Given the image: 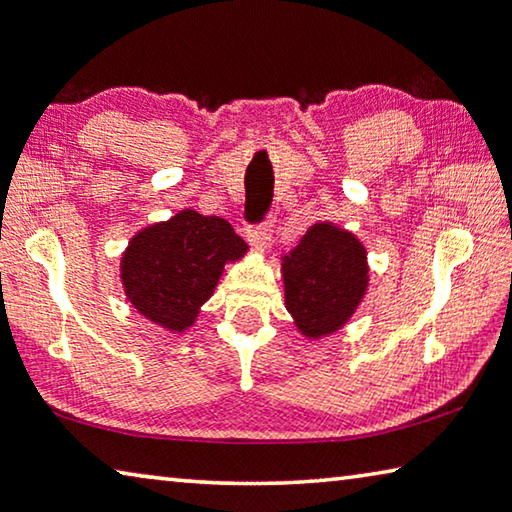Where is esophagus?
Masks as SVG:
<instances>
[{"mask_svg":"<svg viewBox=\"0 0 512 512\" xmlns=\"http://www.w3.org/2000/svg\"><path fill=\"white\" fill-rule=\"evenodd\" d=\"M271 234H273V212L266 214L262 223L248 225L246 237L255 248H266L271 243Z\"/></svg>","mask_w":512,"mask_h":512,"instance_id":"34e87169","label":"esophagus"}]
</instances>
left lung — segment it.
I'll return each instance as SVG.
<instances>
[{"mask_svg":"<svg viewBox=\"0 0 512 512\" xmlns=\"http://www.w3.org/2000/svg\"><path fill=\"white\" fill-rule=\"evenodd\" d=\"M285 300L307 337L342 328L367 289V253L360 241L328 223L314 225L285 257Z\"/></svg>","mask_w":512,"mask_h":512,"instance_id":"obj_1","label":"left lung"}]
</instances>
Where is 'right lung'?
Here are the masks:
<instances>
[{"instance_id":"obj_1","label":"right lung","mask_w":512,"mask_h":512,"mask_svg":"<svg viewBox=\"0 0 512 512\" xmlns=\"http://www.w3.org/2000/svg\"><path fill=\"white\" fill-rule=\"evenodd\" d=\"M248 246L225 218L186 209L145 227L123 255V282L132 305L170 330L189 328L212 296L227 259Z\"/></svg>"}]
</instances>
